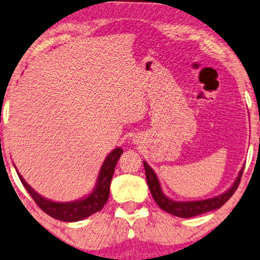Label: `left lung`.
I'll list each match as a JSON object with an SVG mask.
<instances>
[{"label": "left lung", "instance_id": "8db88e82", "mask_svg": "<svg viewBox=\"0 0 260 260\" xmlns=\"http://www.w3.org/2000/svg\"><path fill=\"white\" fill-rule=\"evenodd\" d=\"M144 168H145V174H146V181L147 185L150 188V191L152 193V197L155 201V203L160 207L162 210L168 212L171 215L178 216V217H192L197 216L200 214L212 212V210L219 209L220 207H222L228 200L231 199L232 195L237 190L239 183H240L241 176H243L244 168L241 169L239 172L237 179L233 183V185L227 190L226 192L221 193L219 196L212 197L208 200H202V201H174L169 199L168 196L164 195L162 192L160 183L159 179L153 171V169L147 164L146 161H144Z\"/></svg>", "mask_w": 260, "mask_h": 260}]
</instances>
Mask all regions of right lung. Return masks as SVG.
Wrapping results in <instances>:
<instances>
[{
    "instance_id": "1",
    "label": "right lung",
    "mask_w": 260,
    "mask_h": 260,
    "mask_svg": "<svg viewBox=\"0 0 260 260\" xmlns=\"http://www.w3.org/2000/svg\"><path fill=\"white\" fill-rule=\"evenodd\" d=\"M122 152L123 150L121 147H116L115 150L110 152L101 166L95 189L84 199L72 201V202H53V201L45 199V197L39 195L32 186L27 184V182L19 172H17V175H19V178L23 186L32 196L34 202L43 212L53 219L65 221V222H75V221H81L92 215V214L100 212L105 207L109 197L110 182H112L114 170H115L116 162Z\"/></svg>"
}]
</instances>
